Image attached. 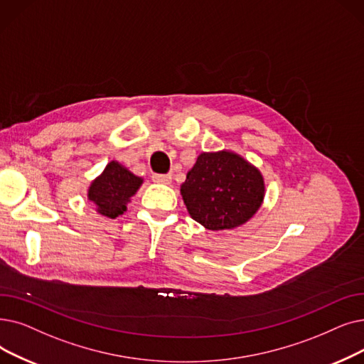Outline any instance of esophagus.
<instances>
[{
	"label": "esophagus",
	"instance_id": "1",
	"mask_svg": "<svg viewBox=\"0 0 364 364\" xmlns=\"http://www.w3.org/2000/svg\"><path fill=\"white\" fill-rule=\"evenodd\" d=\"M154 183H162V184H169L172 180L171 173H153L151 176Z\"/></svg>",
	"mask_w": 364,
	"mask_h": 364
}]
</instances>
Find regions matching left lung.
<instances>
[{
  "mask_svg": "<svg viewBox=\"0 0 364 364\" xmlns=\"http://www.w3.org/2000/svg\"><path fill=\"white\" fill-rule=\"evenodd\" d=\"M188 214L210 230L244 225L260 208L264 183L259 169L232 151L202 153L181 184Z\"/></svg>",
  "mask_w": 364,
  "mask_h": 364,
  "instance_id": "8db88e82",
  "label": "left lung"
}]
</instances>
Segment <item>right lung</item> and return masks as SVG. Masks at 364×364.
Returning a JSON list of instances; mask_svg holds the SVG:
<instances>
[{"mask_svg": "<svg viewBox=\"0 0 364 364\" xmlns=\"http://www.w3.org/2000/svg\"><path fill=\"white\" fill-rule=\"evenodd\" d=\"M143 180L119 162H109L101 176L89 187V200L98 207V213L116 218L126 211V203L136 193Z\"/></svg>", "mask_w": 364, "mask_h": 364, "instance_id": "add662e5", "label": "right lung"}]
</instances>
